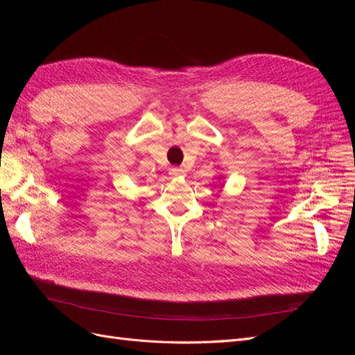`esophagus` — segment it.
Listing matches in <instances>:
<instances>
[{
    "label": "esophagus",
    "mask_w": 355,
    "mask_h": 355,
    "mask_svg": "<svg viewBox=\"0 0 355 355\" xmlns=\"http://www.w3.org/2000/svg\"><path fill=\"white\" fill-rule=\"evenodd\" d=\"M170 178H184L185 176V170L180 167H171L168 171Z\"/></svg>",
    "instance_id": "34e87169"
}]
</instances>
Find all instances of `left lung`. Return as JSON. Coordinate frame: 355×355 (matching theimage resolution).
<instances>
[{
	"instance_id": "left-lung-1",
	"label": "left lung",
	"mask_w": 355,
	"mask_h": 355,
	"mask_svg": "<svg viewBox=\"0 0 355 355\" xmlns=\"http://www.w3.org/2000/svg\"><path fill=\"white\" fill-rule=\"evenodd\" d=\"M222 185H223V184H222Z\"/></svg>"
}]
</instances>
